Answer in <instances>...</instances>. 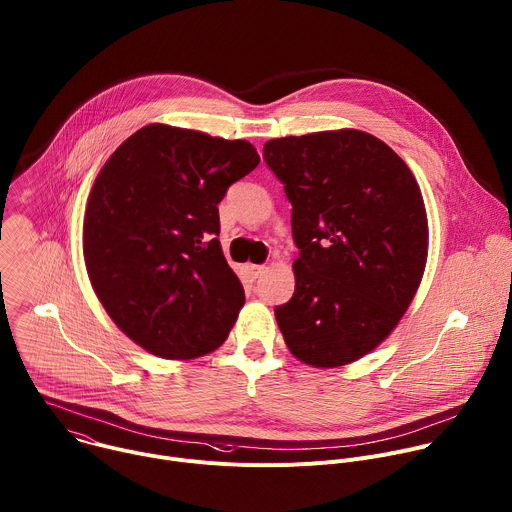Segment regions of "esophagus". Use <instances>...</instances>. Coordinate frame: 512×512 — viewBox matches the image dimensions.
Returning a JSON list of instances; mask_svg holds the SVG:
<instances>
[{
	"label": "esophagus",
	"mask_w": 512,
	"mask_h": 512,
	"mask_svg": "<svg viewBox=\"0 0 512 512\" xmlns=\"http://www.w3.org/2000/svg\"><path fill=\"white\" fill-rule=\"evenodd\" d=\"M265 269H267L265 265H255V263H249V265H247V271H249V275H251L253 279L261 277V275L265 273Z\"/></svg>",
	"instance_id": "1"
}]
</instances>
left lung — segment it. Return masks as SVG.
Instances as JSON below:
<instances>
[{
	"mask_svg": "<svg viewBox=\"0 0 512 512\" xmlns=\"http://www.w3.org/2000/svg\"><path fill=\"white\" fill-rule=\"evenodd\" d=\"M263 158L293 207V297L275 307L289 352L337 368L380 346L420 285L428 219L406 162L362 130L273 138Z\"/></svg>",
	"mask_w": 512,
	"mask_h": 512,
	"instance_id": "left-lung-1",
	"label": "left lung"
}]
</instances>
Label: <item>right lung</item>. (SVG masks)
<instances>
[{
	"label": "right lung",
	"instance_id": "add662e5",
	"mask_svg": "<svg viewBox=\"0 0 512 512\" xmlns=\"http://www.w3.org/2000/svg\"><path fill=\"white\" fill-rule=\"evenodd\" d=\"M259 154L247 140L148 124L106 160L84 215V261L112 321L146 352L217 350L245 303L219 243V203Z\"/></svg>",
	"mask_w": 512,
	"mask_h": 512
}]
</instances>
